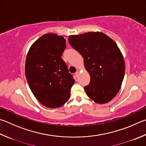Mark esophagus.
<instances>
[{"mask_svg": "<svg viewBox=\"0 0 146 146\" xmlns=\"http://www.w3.org/2000/svg\"><path fill=\"white\" fill-rule=\"evenodd\" d=\"M75 75H76V77H78V75H79V71H76V72L75 73Z\"/></svg>", "mask_w": 146, "mask_h": 146, "instance_id": "obj_1", "label": "esophagus"}]
</instances>
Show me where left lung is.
<instances>
[{"label":"left lung","instance_id":"obj_1","mask_svg":"<svg viewBox=\"0 0 146 146\" xmlns=\"http://www.w3.org/2000/svg\"><path fill=\"white\" fill-rule=\"evenodd\" d=\"M68 41L83 57L89 73L90 83L84 87L87 96L100 104L109 102L120 90L125 72L124 58L117 44L100 32L71 35Z\"/></svg>","mask_w":146,"mask_h":146}]
</instances>
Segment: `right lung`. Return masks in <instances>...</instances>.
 <instances>
[{"instance_id": "add662e5", "label": "right lung", "mask_w": 146, "mask_h": 146, "mask_svg": "<svg viewBox=\"0 0 146 146\" xmlns=\"http://www.w3.org/2000/svg\"><path fill=\"white\" fill-rule=\"evenodd\" d=\"M66 47L64 37L46 34L32 44L26 58L25 71L29 87L46 107H61L70 98L75 80L61 58Z\"/></svg>"}]
</instances>
